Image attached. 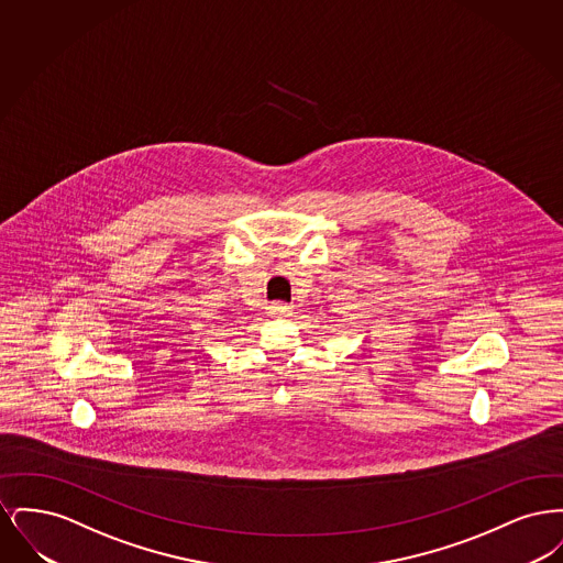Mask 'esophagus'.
Returning <instances> with one entry per match:
<instances>
[{"label":"esophagus","instance_id":"1","mask_svg":"<svg viewBox=\"0 0 563 563\" xmlns=\"http://www.w3.org/2000/svg\"><path fill=\"white\" fill-rule=\"evenodd\" d=\"M291 310H294V306H289V303H285V301H274V303L269 306V314H274V317H289Z\"/></svg>","mask_w":563,"mask_h":563}]
</instances>
